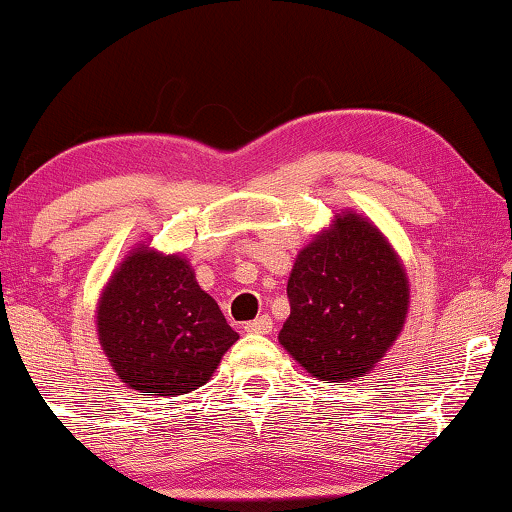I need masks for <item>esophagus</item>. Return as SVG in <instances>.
<instances>
[{
    "mask_svg": "<svg viewBox=\"0 0 512 512\" xmlns=\"http://www.w3.org/2000/svg\"><path fill=\"white\" fill-rule=\"evenodd\" d=\"M244 331L247 333H270L272 331V319L268 314H263V317H258L254 321H249V324H244Z\"/></svg>",
    "mask_w": 512,
    "mask_h": 512,
    "instance_id": "1",
    "label": "esophagus"
}]
</instances>
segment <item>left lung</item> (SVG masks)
Wrapping results in <instances>:
<instances>
[{
    "instance_id": "8db88e82",
    "label": "left lung",
    "mask_w": 512,
    "mask_h": 512,
    "mask_svg": "<svg viewBox=\"0 0 512 512\" xmlns=\"http://www.w3.org/2000/svg\"><path fill=\"white\" fill-rule=\"evenodd\" d=\"M291 314L279 345L319 380L345 382L375 368L405 324L410 284L377 226L356 212L300 249L289 284Z\"/></svg>"
}]
</instances>
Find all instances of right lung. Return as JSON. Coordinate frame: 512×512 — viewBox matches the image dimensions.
I'll return each mask as SVG.
<instances>
[{"instance_id":"1","label":"right lung","mask_w":512,"mask_h":512,"mask_svg":"<svg viewBox=\"0 0 512 512\" xmlns=\"http://www.w3.org/2000/svg\"><path fill=\"white\" fill-rule=\"evenodd\" d=\"M97 335L116 375L139 396H181L205 384L240 338L179 254L139 244L104 286Z\"/></svg>"}]
</instances>
